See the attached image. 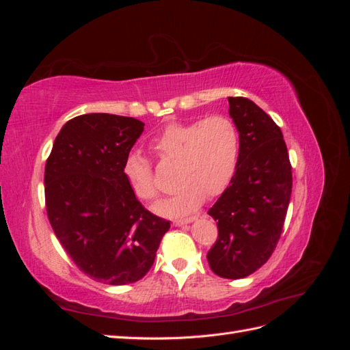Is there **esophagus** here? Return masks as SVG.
I'll use <instances>...</instances> for the list:
<instances>
[{
  "mask_svg": "<svg viewBox=\"0 0 350 350\" xmlns=\"http://www.w3.org/2000/svg\"><path fill=\"white\" fill-rule=\"evenodd\" d=\"M197 217H189V219H178V220H174V226H184V225H188L191 224V221H194Z\"/></svg>",
  "mask_w": 350,
  "mask_h": 350,
  "instance_id": "34e87169",
  "label": "esophagus"
}]
</instances>
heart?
I'll return each mask as SVG.
<instances>
[{"label": "heart", "mask_w": 350, "mask_h": 350, "mask_svg": "<svg viewBox=\"0 0 350 350\" xmlns=\"http://www.w3.org/2000/svg\"><path fill=\"white\" fill-rule=\"evenodd\" d=\"M149 147L161 159L175 162V193L156 203L153 210L157 215L176 217L198 208L204 197L225 191L237 171L239 134L228 116L211 115L201 121L167 124ZM122 174L137 198H156L152 165L143 154L133 152L126 156Z\"/></svg>", "instance_id": "b5f03b06"}]
</instances>
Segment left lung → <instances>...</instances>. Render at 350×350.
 <instances>
[{
  "label": "left lung",
  "instance_id": "1",
  "mask_svg": "<svg viewBox=\"0 0 350 350\" xmlns=\"http://www.w3.org/2000/svg\"><path fill=\"white\" fill-rule=\"evenodd\" d=\"M228 100L239 156L229 187L208 210L219 237L207 261L220 278L243 279L276 248L291 201L292 167L276 122L247 98Z\"/></svg>",
  "mask_w": 350,
  "mask_h": 350
}]
</instances>
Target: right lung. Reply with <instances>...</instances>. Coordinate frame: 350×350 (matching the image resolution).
Wrapping results in <instances>:
<instances>
[{"label":"right lung","mask_w":350,"mask_h":350,"mask_svg":"<svg viewBox=\"0 0 350 350\" xmlns=\"http://www.w3.org/2000/svg\"><path fill=\"white\" fill-rule=\"evenodd\" d=\"M143 130L131 116L80 115L62 125L46 161L49 224L76 266L96 282L140 280L171 228L142 206L122 174Z\"/></svg>","instance_id":"right-lung-1"}]
</instances>
